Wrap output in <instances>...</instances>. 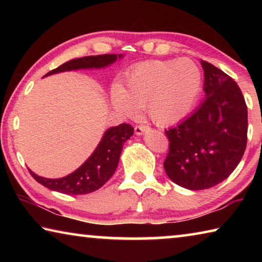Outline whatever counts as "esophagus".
Listing matches in <instances>:
<instances>
[{
  "label": "esophagus",
  "instance_id": "esophagus-1",
  "mask_svg": "<svg viewBox=\"0 0 262 262\" xmlns=\"http://www.w3.org/2000/svg\"><path fill=\"white\" fill-rule=\"evenodd\" d=\"M134 129H135L136 135H142L144 132L149 130V127L148 126H135Z\"/></svg>",
  "mask_w": 262,
  "mask_h": 262
}]
</instances>
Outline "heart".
<instances>
[{
	"label": "heart",
	"mask_w": 262,
	"mask_h": 262,
	"mask_svg": "<svg viewBox=\"0 0 262 262\" xmlns=\"http://www.w3.org/2000/svg\"><path fill=\"white\" fill-rule=\"evenodd\" d=\"M125 89L111 90V101L119 112L133 117L144 108L158 126H170L193 110L202 88V73L189 59L148 61L128 74Z\"/></svg>",
	"instance_id": "1"
}]
</instances>
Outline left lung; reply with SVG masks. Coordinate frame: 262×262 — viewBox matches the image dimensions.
<instances>
[{"label":"left lung","mask_w":262,"mask_h":262,"mask_svg":"<svg viewBox=\"0 0 262 262\" xmlns=\"http://www.w3.org/2000/svg\"><path fill=\"white\" fill-rule=\"evenodd\" d=\"M205 100L173 128L165 130L170 149L164 162L168 178L190 190L214 187L232 173L245 152L247 106L233 79L209 62Z\"/></svg>","instance_id":"8db88e82"}]
</instances>
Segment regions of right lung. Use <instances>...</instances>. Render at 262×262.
<instances>
[{"mask_svg":"<svg viewBox=\"0 0 262 262\" xmlns=\"http://www.w3.org/2000/svg\"><path fill=\"white\" fill-rule=\"evenodd\" d=\"M122 54H104L96 56H84L79 59L70 60L60 67L45 75L72 72L78 69H101L108 67L118 59H122ZM134 134V128L128 123L110 127L104 133L97 148L77 170L72 173L57 179L43 178L35 174L29 168L31 176L39 184L48 189L68 195H82L95 192L100 188L117 170L119 159L122 151L123 144Z\"/></svg>","mask_w":262,"mask_h":262,"instance_id":"add662e5","label":"right lung"}]
</instances>
